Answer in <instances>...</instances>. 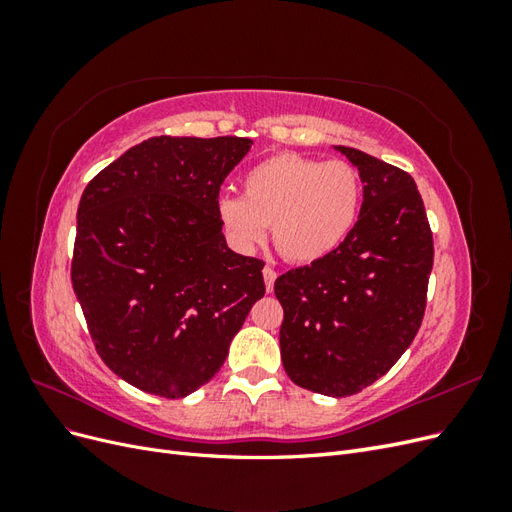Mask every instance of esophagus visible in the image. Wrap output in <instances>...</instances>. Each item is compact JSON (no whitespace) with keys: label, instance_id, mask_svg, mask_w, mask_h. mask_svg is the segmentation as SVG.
<instances>
[{"label":"esophagus","instance_id":"obj_1","mask_svg":"<svg viewBox=\"0 0 512 512\" xmlns=\"http://www.w3.org/2000/svg\"><path fill=\"white\" fill-rule=\"evenodd\" d=\"M262 275H265V286H267V292H271V290H273V284H275V280H277V273H275V269L265 267V269H262Z\"/></svg>","mask_w":512,"mask_h":512}]
</instances>
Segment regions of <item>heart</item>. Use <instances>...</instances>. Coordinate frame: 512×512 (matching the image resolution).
Returning <instances> with one entry per match:
<instances>
[{"instance_id": "heart-1", "label": "heart", "mask_w": 512, "mask_h": 512, "mask_svg": "<svg viewBox=\"0 0 512 512\" xmlns=\"http://www.w3.org/2000/svg\"><path fill=\"white\" fill-rule=\"evenodd\" d=\"M243 194L218 200V220L241 250L273 243L288 262L312 265L346 241L363 205V179L352 164L277 153L243 177Z\"/></svg>"}]
</instances>
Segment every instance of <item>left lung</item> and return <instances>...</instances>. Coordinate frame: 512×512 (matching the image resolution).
Returning <instances> with one entry per match:
<instances>
[{"mask_svg":"<svg viewBox=\"0 0 512 512\" xmlns=\"http://www.w3.org/2000/svg\"><path fill=\"white\" fill-rule=\"evenodd\" d=\"M359 168V220L333 254L275 280L288 378L329 397L363 391L408 350L425 314L433 239L404 170L337 145Z\"/></svg>","mask_w":512,"mask_h":512,"instance_id":"obj_1","label":"left lung"}]
</instances>
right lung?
Here are the masks:
<instances>
[{
    "label": "right lung",
    "instance_id": "add662e5",
    "mask_svg": "<svg viewBox=\"0 0 512 512\" xmlns=\"http://www.w3.org/2000/svg\"><path fill=\"white\" fill-rule=\"evenodd\" d=\"M250 147L153 136L81 196L72 288L102 361L136 389L166 399L200 389L265 294V262L232 252L218 220L220 185Z\"/></svg>",
    "mask_w": 512,
    "mask_h": 512
}]
</instances>
